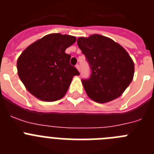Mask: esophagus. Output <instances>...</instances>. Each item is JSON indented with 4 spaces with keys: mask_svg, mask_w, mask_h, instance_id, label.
<instances>
[{
    "mask_svg": "<svg viewBox=\"0 0 154 154\" xmlns=\"http://www.w3.org/2000/svg\"><path fill=\"white\" fill-rule=\"evenodd\" d=\"M75 68L80 72V65H79V64H77V65H75Z\"/></svg>",
    "mask_w": 154,
    "mask_h": 154,
    "instance_id": "34e87169",
    "label": "esophagus"
}]
</instances>
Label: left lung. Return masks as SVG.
Wrapping results in <instances>:
<instances>
[{"label":"left lung","mask_w":154,"mask_h":154,"mask_svg":"<svg viewBox=\"0 0 154 154\" xmlns=\"http://www.w3.org/2000/svg\"><path fill=\"white\" fill-rule=\"evenodd\" d=\"M77 44L91 69L90 77L82 79L88 96L99 103L119 97L134 75V63L127 51L111 38L100 35L80 37Z\"/></svg>","instance_id":"8db88e82"}]
</instances>
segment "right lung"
Returning a JSON list of instances; mask_svg holds the SVG:
<instances>
[{
    "mask_svg": "<svg viewBox=\"0 0 154 154\" xmlns=\"http://www.w3.org/2000/svg\"><path fill=\"white\" fill-rule=\"evenodd\" d=\"M75 37L50 34L28 46L19 56L17 74L28 92L42 101L62 99L79 71L69 63L65 49Z\"/></svg>",
    "mask_w": 154,
    "mask_h": 154,
    "instance_id": "obj_1",
    "label": "right lung"
}]
</instances>
